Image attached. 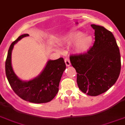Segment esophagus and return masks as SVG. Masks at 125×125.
Listing matches in <instances>:
<instances>
[{
    "label": "esophagus",
    "instance_id": "obj_1",
    "mask_svg": "<svg viewBox=\"0 0 125 125\" xmlns=\"http://www.w3.org/2000/svg\"><path fill=\"white\" fill-rule=\"evenodd\" d=\"M64 62H65V64L66 65V66H70V65H71V62H70V59L69 58H66L64 59Z\"/></svg>",
    "mask_w": 125,
    "mask_h": 125
}]
</instances>
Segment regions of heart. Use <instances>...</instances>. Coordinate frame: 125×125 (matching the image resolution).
<instances>
[{
    "label": "heart",
    "instance_id": "obj_1",
    "mask_svg": "<svg viewBox=\"0 0 125 125\" xmlns=\"http://www.w3.org/2000/svg\"><path fill=\"white\" fill-rule=\"evenodd\" d=\"M63 42L68 45L75 43V51L80 54H84L91 48L93 38L90 35H84L83 33L79 31H72L64 38Z\"/></svg>",
    "mask_w": 125,
    "mask_h": 125
}]
</instances>
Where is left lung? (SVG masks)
I'll list each match as a JSON object with an SVG mask.
<instances>
[{
  "label": "left lung",
  "mask_w": 125,
  "mask_h": 125,
  "mask_svg": "<svg viewBox=\"0 0 125 125\" xmlns=\"http://www.w3.org/2000/svg\"><path fill=\"white\" fill-rule=\"evenodd\" d=\"M95 30L93 46L86 53L70 56L77 72V84L90 96L104 93L116 83L121 71V56L113 34L103 26L92 24Z\"/></svg>",
  "instance_id": "1"
}]
</instances>
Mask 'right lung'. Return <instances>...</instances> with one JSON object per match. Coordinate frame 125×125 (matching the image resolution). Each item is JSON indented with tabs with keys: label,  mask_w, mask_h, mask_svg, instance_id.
<instances>
[{
	"label": "right lung",
	"mask_w": 125,
	"mask_h": 125,
	"mask_svg": "<svg viewBox=\"0 0 125 125\" xmlns=\"http://www.w3.org/2000/svg\"><path fill=\"white\" fill-rule=\"evenodd\" d=\"M29 36L24 34L18 37L10 45L6 61V74L12 89L20 98L32 103H46L54 99L59 91V85L66 69L64 59L49 60L44 70L35 78L23 82L14 73L11 66V53L15 43L23 37Z\"/></svg>",
	"instance_id": "right-lung-1"
}]
</instances>
